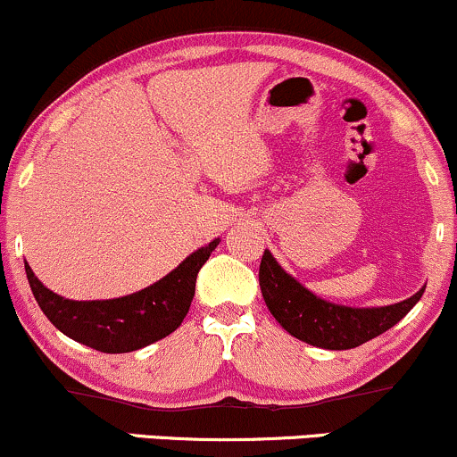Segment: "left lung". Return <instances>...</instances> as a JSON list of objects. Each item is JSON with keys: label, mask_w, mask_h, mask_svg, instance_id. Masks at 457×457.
<instances>
[{"label": "left lung", "mask_w": 457, "mask_h": 457, "mask_svg": "<svg viewBox=\"0 0 457 457\" xmlns=\"http://www.w3.org/2000/svg\"><path fill=\"white\" fill-rule=\"evenodd\" d=\"M259 284L262 299L288 334L297 340L329 351H346V348L361 346L400 323L411 312L412 305L421 299L423 291H417L412 297L383 308H351L325 302L310 293L303 284L278 265L271 252L265 250L259 270Z\"/></svg>", "instance_id": "8db88e82"}]
</instances>
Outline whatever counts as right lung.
Segmentation results:
<instances>
[{
	"mask_svg": "<svg viewBox=\"0 0 457 457\" xmlns=\"http://www.w3.org/2000/svg\"><path fill=\"white\" fill-rule=\"evenodd\" d=\"M220 239L192 252L162 280L143 291L102 302H72L48 291L25 262L27 280L45 316L80 345L100 353H130L173 334L190 310L198 270Z\"/></svg>",
	"mask_w": 457,
	"mask_h": 457,
	"instance_id": "1",
	"label": "right lung"
}]
</instances>
